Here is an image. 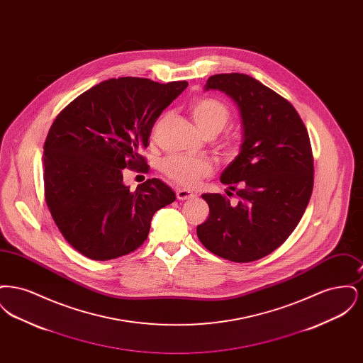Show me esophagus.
Segmentation results:
<instances>
[{
  "instance_id": "34e87169",
  "label": "esophagus",
  "mask_w": 363,
  "mask_h": 363,
  "mask_svg": "<svg viewBox=\"0 0 363 363\" xmlns=\"http://www.w3.org/2000/svg\"><path fill=\"white\" fill-rule=\"evenodd\" d=\"M191 197H194V193L186 189L177 190V199L178 200H189Z\"/></svg>"
}]
</instances>
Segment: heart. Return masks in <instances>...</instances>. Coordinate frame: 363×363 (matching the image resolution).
<instances>
[{
    "label": "heart",
    "mask_w": 363,
    "mask_h": 363,
    "mask_svg": "<svg viewBox=\"0 0 363 363\" xmlns=\"http://www.w3.org/2000/svg\"><path fill=\"white\" fill-rule=\"evenodd\" d=\"M190 114L196 125L209 138L219 135L231 120V110L216 98H199L190 104ZM225 157H234L240 151V143L234 138H225L219 145ZM162 172L174 184L184 188H194L213 173V164L203 157L169 156L162 162Z\"/></svg>",
    "instance_id": "b5f03b06"
}]
</instances>
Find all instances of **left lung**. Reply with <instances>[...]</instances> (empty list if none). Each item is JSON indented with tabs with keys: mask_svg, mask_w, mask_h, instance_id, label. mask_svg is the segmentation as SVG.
Wrapping results in <instances>:
<instances>
[{
	"mask_svg": "<svg viewBox=\"0 0 363 363\" xmlns=\"http://www.w3.org/2000/svg\"><path fill=\"white\" fill-rule=\"evenodd\" d=\"M204 88L223 91L238 104L243 143L220 177L238 203L219 193L203 194L209 216L197 225V237L222 259L256 261L291 235L309 204L314 182L309 133L293 104L247 74H213Z\"/></svg>",
	"mask_w": 363,
	"mask_h": 363,
	"instance_id": "8db88e82",
	"label": "left lung"
}]
</instances>
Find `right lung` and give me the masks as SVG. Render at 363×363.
Wrapping results in <instances>:
<instances>
[{"label": "right lung", "instance_id": "1", "mask_svg": "<svg viewBox=\"0 0 363 363\" xmlns=\"http://www.w3.org/2000/svg\"><path fill=\"white\" fill-rule=\"evenodd\" d=\"M186 82L160 84L143 77L110 79L60 111L43 145L45 200L72 247L96 261L135 252L157 209L175 193L152 178L130 191L123 169L148 173L141 151L162 111Z\"/></svg>", "mask_w": 363, "mask_h": 363}]
</instances>
